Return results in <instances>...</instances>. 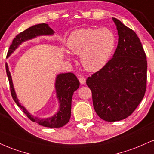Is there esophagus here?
Wrapping results in <instances>:
<instances>
[{"instance_id":"obj_1","label":"esophagus","mask_w":154,"mask_h":154,"mask_svg":"<svg viewBox=\"0 0 154 154\" xmlns=\"http://www.w3.org/2000/svg\"><path fill=\"white\" fill-rule=\"evenodd\" d=\"M78 79H79V82H80L81 84H85V82H86V79H85V77H82V76H79Z\"/></svg>"}]
</instances>
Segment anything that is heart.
Segmentation results:
<instances>
[{
  "label": "heart",
  "instance_id": "b5f03b06",
  "mask_svg": "<svg viewBox=\"0 0 154 154\" xmlns=\"http://www.w3.org/2000/svg\"><path fill=\"white\" fill-rule=\"evenodd\" d=\"M72 53L80 54L82 66L89 71L103 67L112 55L116 36L107 28L79 29L72 32L66 42Z\"/></svg>",
  "mask_w": 154,
  "mask_h": 154
}]
</instances>
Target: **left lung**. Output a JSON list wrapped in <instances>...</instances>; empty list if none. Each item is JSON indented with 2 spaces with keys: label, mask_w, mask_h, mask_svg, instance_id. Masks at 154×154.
I'll return each instance as SVG.
<instances>
[{
  "label": "left lung",
  "mask_w": 154,
  "mask_h": 154,
  "mask_svg": "<svg viewBox=\"0 0 154 154\" xmlns=\"http://www.w3.org/2000/svg\"><path fill=\"white\" fill-rule=\"evenodd\" d=\"M118 44L113 56L86 80L92 92L96 113L107 122L131 116L145 95L147 61L141 42L134 31L112 18Z\"/></svg>",
  "instance_id": "1"
}]
</instances>
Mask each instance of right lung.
<instances>
[{
    "label": "right lung",
    "mask_w": 154,
    "mask_h": 154,
    "mask_svg": "<svg viewBox=\"0 0 154 154\" xmlns=\"http://www.w3.org/2000/svg\"><path fill=\"white\" fill-rule=\"evenodd\" d=\"M54 33L52 29L50 28L48 24L40 23L37 25L29 27L25 31L18 34L13 40L12 44L7 53V57L10 56L11 53L14 52L15 49L25 41L31 39L37 36L41 35H51ZM5 70L8 76L9 85H10V90L11 96L18 105L26 116L30 119L31 121L39 124L40 125L48 128H60L64 126L65 124L69 122L71 117V106H72V97L74 92L77 90L79 86V82L77 77L73 73L60 74L57 77L55 88H56L57 98L60 103V107L57 114L51 118H40L34 117L32 115L29 113L26 110L25 107L22 106L21 103L18 100L16 95L15 93L14 86H13L11 76L8 70V66L5 63Z\"/></svg>",
    "instance_id": "right-lung-1"
}]
</instances>
